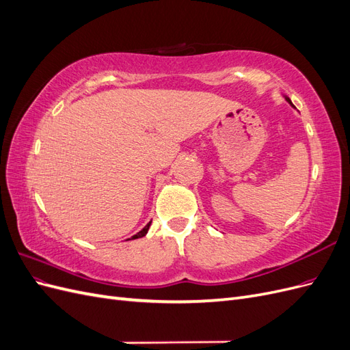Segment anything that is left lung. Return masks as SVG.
<instances>
[{"instance_id":"left-lung-1","label":"left lung","mask_w":350,"mask_h":350,"mask_svg":"<svg viewBox=\"0 0 350 350\" xmlns=\"http://www.w3.org/2000/svg\"><path fill=\"white\" fill-rule=\"evenodd\" d=\"M286 100H288V102L292 105V102H291V99H289V98H286Z\"/></svg>"}]
</instances>
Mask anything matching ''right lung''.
Segmentation results:
<instances>
[{"label":"right lung","instance_id":"1","mask_svg":"<svg viewBox=\"0 0 350 350\" xmlns=\"http://www.w3.org/2000/svg\"><path fill=\"white\" fill-rule=\"evenodd\" d=\"M150 224H152V221H149V224H147L140 232H139V234H137V235H134L131 239H137V238H143L146 234H147V230H149V228H150Z\"/></svg>","mask_w":350,"mask_h":350}]
</instances>
